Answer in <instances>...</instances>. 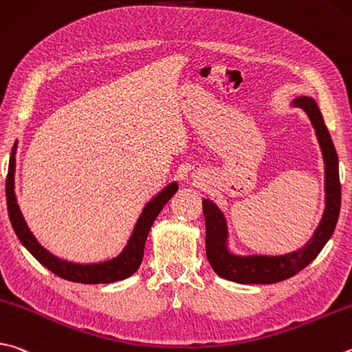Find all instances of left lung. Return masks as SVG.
Masks as SVG:
<instances>
[{
    "instance_id": "1",
    "label": "left lung",
    "mask_w": 352,
    "mask_h": 352,
    "mask_svg": "<svg viewBox=\"0 0 352 352\" xmlns=\"http://www.w3.org/2000/svg\"><path fill=\"white\" fill-rule=\"evenodd\" d=\"M294 106L308 113L314 127L324 160V192L327 208L314 235L303 248L285 255H235L228 249V226L221 210L210 200H203V214L206 221V255L212 270L226 280L241 285H270L283 282L296 276L314 260L334 232L340 214L342 186L338 178V157L329 132L324 126L322 112L309 97H298Z\"/></svg>"
}]
</instances>
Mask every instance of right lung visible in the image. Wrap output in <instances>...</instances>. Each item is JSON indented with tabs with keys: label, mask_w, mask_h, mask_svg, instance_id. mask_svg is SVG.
Returning <instances> with one entry per match:
<instances>
[{
	"label": "right lung",
	"mask_w": 352,
	"mask_h": 352,
	"mask_svg": "<svg viewBox=\"0 0 352 352\" xmlns=\"http://www.w3.org/2000/svg\"><path fill=\"white\" fill-rule=\"evenodd\" d=\"M15 154L16 143L14 146V149H12L9 160V172L8 180H6V198H8V210L12 228H14L16 237L20 239L23 246L28 249L44 267H47L50 272H54L55 276H58L61 278L69 280V282L98 285L113 283L118 282V280L131 277L132 274L138 270L140 265H142L144 243L146 239H148L151 226L154 225L157 215L162 212L164 204L177 192V183H170L169 186H166L162 192L155 195L148 204H146L135 228H133L129 241H127L126 248L121 251L120 255L107 261H101V263L80 265L55 257V255L50 254L47 249H44L34 237V234L30 232L28 223L23 219V214L15 197Z\"/></svg>",
	"instance_id": "obj_1"
}]
</instances>
